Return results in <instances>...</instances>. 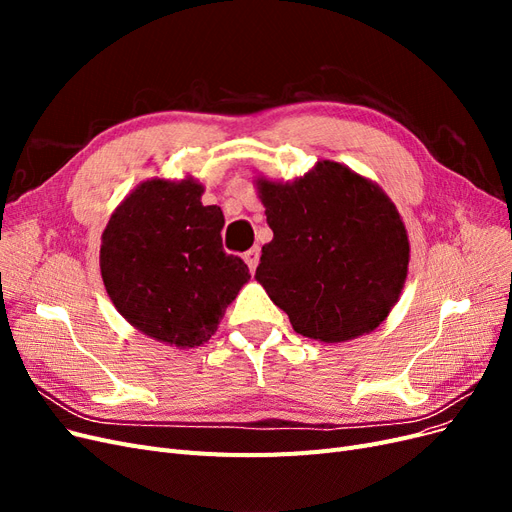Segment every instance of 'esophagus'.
Here are the masks:
<instances>
[{"instance_id": "esophagus-1", "label": "esophagus", "mask_w": 512, "mask_h": 512, "mask_svg": "<svg viewBox=\"0 0 512 512\" xmlns=\"http://www.w3.org/2000/svg\"><path fill=\"white\" fill-rule=\"evenodd\" d=\"M243 260H245V265L250 267V271L254 273L256 267H258V260H260V250H258V247H252V250H247L243 254Z\"/></svg>"}]
</instances>
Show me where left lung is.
Listing matches in <instances>:
<instances>
[{
  "mask_svg": "<svg viewBox=\"0 0 512 512\" xmlns=\"http://www.w3.org/2000/svg\"><path fill=\"white\" fill-rule=\"evenodd\" d=\"M254 185L273 230L256 280L292 329L322 344L376 331L399 301L410 262L393 200L333 160L292 181L258 175Z\"/></svg>",
  "mask_w": 512,
  "mask_h": 512,
  "instance_id": "left-lung-1",
  "label": "left lung"
}]
</instances>
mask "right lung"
Returning <instances> with one entry per match:
<instances>
[{"label": "right lung", "instance_id": "obj_1", "mask_svg": "<svg viewBox=\"0 0 512 512\" xmlns=\"http://www.w3.org/2000/svg\"><path fill=\"white\" fill-rule=\"evenodd\" d=\"M194 177H153L121 200L102 232L106 294L136 331L196 348L218 331L250 269L222 250L224 213Z\"/></svg>", "mask_w": 512, "mask_h": 512}]
</instances>
